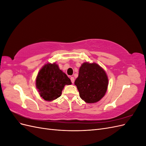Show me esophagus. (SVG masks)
<instances>
[{
  "label": "esophagus",
  "mask_w": 146,
  "mask_h": 146,
  "mask_svg": "<svg viewBox=\"0 0 146 146\" xmlns=\"http://www.w3.org/2000/svg\"><path fill=\"white\" fill-rule=\"evenodd\" d=\"M70 80H71V82L72 83H74V78L73 77H70Z\"/></svg>",
  "instance_id": "34e87169"
}]
</instances>
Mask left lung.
<instances>
[{
  "label": "left lung",
  "mask_w": 146,
  "mask_h": 146,
  "mask_svg": "<svg viewBox=\"0 0 146 146\" xmlns=\"http://www.w3.org/2000/svg\"><path fill=\"white\" fill-rule=\"evenodd\" d=\"M80 98L86 103H96L105 96L108 78L105 70L95 63H83L75 81Z\"/></svg>",
  "instance_id": "left-lung-1"
}]
</instances>
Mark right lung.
Listing matches in <instances>:
<instances>
[{
	"label": "right lung",
	"mask_w": 146,
	"mask_h": 146,
	"mask_svg": "<svg viewBox=\"0 0 146 146\" xmlns=\"http://www.w3.org/2000/svg\"><path fill=\"white\" fill-rule=\"evenodd\" d=\"M71 84L70 78L55 63L44 66L36 79V86L39 95L46 101H52L59 98L64 86Z\"/></svg>",
	"instance_id": "1"
}]
</instances>
